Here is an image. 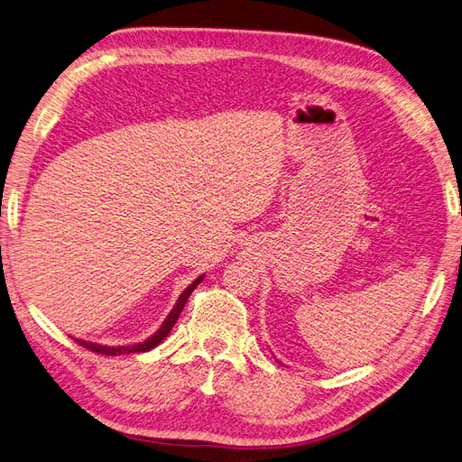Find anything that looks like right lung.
<instances>
[{"instance_id":"right-lung-1","label":"right lung","mask_w":462,"mask_h":462,"mask_svg":"<svg viewBox=\"0 0 462 462\" xmlns=\"http://www.w3.org/2000/svg\"><path fill=\"white\" fill-rule=\"evenodd\" d=\"M203 280V276L196 278L191 282V284L182 291V295L178 297L176 305L172 307V310L169 312V317L165 319V322L161 324V328L152 336L147 337L142 344H134V346H121V347H107V346H99V344H92V341H84V339H77V344H80L82 347H86L88 351H94V353H101V355H109V356H116V355H126V353H145L153 347H157L162 339L169 336V332L172 330V326L176 324L178 317H180V312L188 301V297L191 295V291L199 286V282Z\"/></svg>"}]
</instances>
